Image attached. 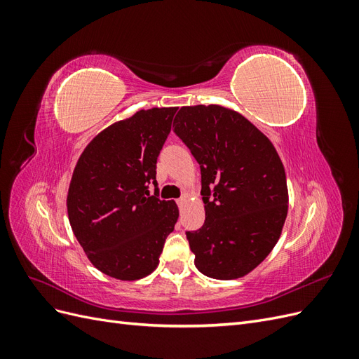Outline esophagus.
<instances>
[{"label": "esophagus", "instance_id": "34e87169", "mask_svg": "<svg viewBox=\"0 0 359 359\" xmlns=\"http://www.w3.org/2000/svg\"><path fill=\"white\" fill-rule=\"evenodd\" d=\"M186 202H187V198H186V196H182V198H180V199L177 201V203H178L180 208H182L184 203H186Z\"/></svg>", "mask_w": 359, "mask_h": 359}]
</instances>
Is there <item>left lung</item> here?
I'll return each instance as SVG.
<instances>
[{
    "instance_id": "1",
    "label": "left lung",
    "mask_w": 359,
    "mask_h": 359,
    "mask_svg": "<svg viewBox=\"0 0 359 359\" xmlns=\"http://www.w3.org/2000/svg\"><path fill=\"white\" fill-rule=\"evenodd\" d=\"M175 132L201 165L205 223L187 232L206 277L247 276L271 253L289 208L286 172L273 142L236 111L182 106Z\"/></svg>"
}]
</instances>
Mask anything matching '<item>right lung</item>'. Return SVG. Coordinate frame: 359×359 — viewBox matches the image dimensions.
Segmentation results:
<instances>
[{
	"label": "right lung",
	"instance_id": "add662e5",
	"mask_svg": "<svg viewBox=\"0 0 359 359\" xmlns=\"http://www.w3.org/2000/svg\"><path fill=\"white\" fill-rule=\"evenodd\" d=\"M178 107L140 109L85 147L67 193V214L90 262L116 280L144 278L158 265L178 220L175 201L149 194L157 157Z\"/></svg>",
	"mask_w": 359,
	"mask_h": 359
}]
</instances>
